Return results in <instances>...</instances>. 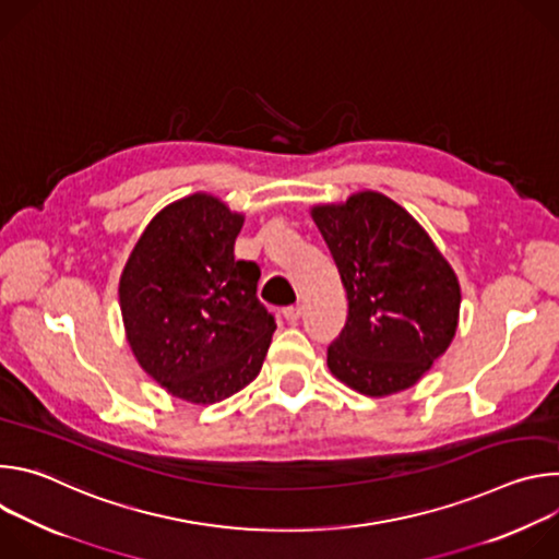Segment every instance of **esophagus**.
Wrapping results in <instances>:
<instances>
[{
  "mask_svg": "<svg viewBox=\"0 0 559 559\" xmlns=\"http://www.w3.org/2000/svg\"><path fill=\"white\" fill-rule=\"evenodd\" d=\"M283 316H285V321H287L289 325H296V323L300 321V316H302V307H300V305L287 307V309L283 311Z\"/></svg>",
  "mask_w": 559,
  "mask_h": 559,
  "instance_id": "obj_1",
  "label": "esophagus"
}]
</instances>
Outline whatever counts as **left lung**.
I'll use <instances>...</instances> for the list:
<instances>
[{"mask_svg":"<svg viewBox=\"0 0 559 559\" xmlns=\"http://www.w3.org/2000/svg\"><path fill=\"white\" fill-rule=\"evenodd\" d=\"M336 261L349 313L328 349L330 371L384 397L414 386L451 345L460 283L427 229L389 197L362 190L309 207Z\"/></svg>","mask_w":559,"mask_h":559,"instance_id":"8db88e82","label":"left lung"}]
</instances>
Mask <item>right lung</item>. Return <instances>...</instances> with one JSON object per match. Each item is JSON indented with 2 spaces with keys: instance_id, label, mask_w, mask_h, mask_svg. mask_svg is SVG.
Returning <instances> with one entry per match:
<instances>
[{
  "instance_id": "right-lung-1",
  "label": "right lung",
  "mask_w": 559,
  "mask_h": 559,
  "mask_svg": "<svg viewBox=\"0 0 559 559\" xmlns=\"http://www.w3.org/2000/svg\"><path fill=\"white\" fill-rule=\"evenodd\" d=\"M246 216L214 194L183 197L147 223L119 278L139 367L179 401L214 405L261 371L276 323L257 298L261 270L234 261Z\"/></svg>"
}]
</instances>
